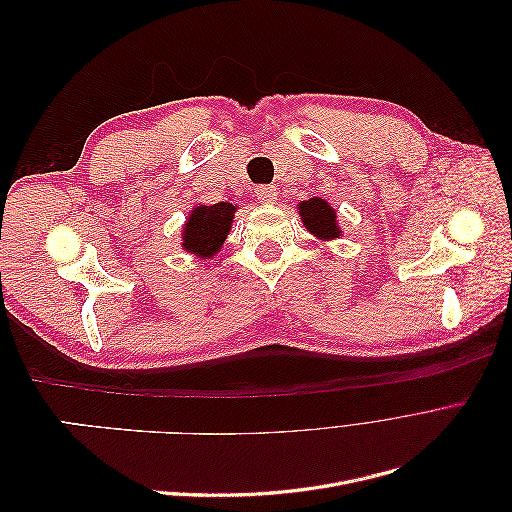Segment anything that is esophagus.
I'll list each match as a JSON object with an SVG mask.
<instances>
[{
    "label": "esophagus",
    "mask_w": 512,
    "mask_h": 512,
    "mask_svg": "<svg viewBox=\"0 0 512 512\" xmlns=\"http://www.w3.org/2000/svg\"><path fill=\"white\" fill-rule=\"evenodd\" d=\"M275 196H277L275 185H258L256 188V198L260 203H273Z\"/></svg>",
    "instance_id": "obj_1"
}]
</instances>
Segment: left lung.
Wrapping results in <instances>:
<instances>
[{"mask_svg": "<svg viewBox=\"0 0 512 512\" xmlns=\"http://www.w3.org/2000/svg\"><path fill=\"white\" fill-rule=\"evenodd\" d=\"M299 213L303 224L309 232H314L320 239H335L339 237V230L335 224V211L329 207L327 200L312 198L299 205Z\"/></svg>", "mask_w": 512, "mask_h": 512, "instance_id": "left-lung-1", "label": "left lung"}]
</instances>
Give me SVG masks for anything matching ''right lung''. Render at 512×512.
<instances>
[{"mask_svg": "<svg viewBox=\"0 0 512 512\" xmlns=\"http://www.w3.org/2000/svg\"><path fill=\"white\" fill-rule=\"evenodd\" d=\"M235 209L237 207L230 203L196 207L183 230V250L198 254L200 258H211L228 237Z\"/></svg>", "mask_w": 512, "mask_h": 512, "instance_id": "1", "label": "right lung"}]
</instances>
